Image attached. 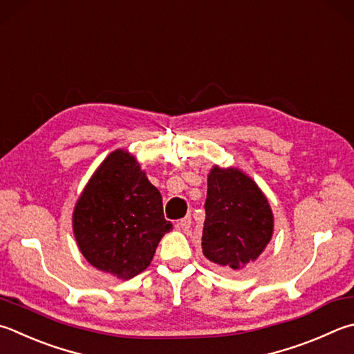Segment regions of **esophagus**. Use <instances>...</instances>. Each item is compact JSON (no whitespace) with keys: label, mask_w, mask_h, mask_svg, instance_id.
I'll return each mask as SVG.
<instances>
[{"label":"esophagus","mask_w":354,"mask_h":354,"mask_svg":"<svg viewBox=\"0 0 354 354\" xmlns=\"http://www.w3.org/2000/svg\"><path fill=\"white\" fill-rule=\"evenodd\" d=\"M190 226H192V218L190 216H184L176 223V227L181 229V230H189Z\"/></svg>","instance_id":"obj_1"}]
</instances>
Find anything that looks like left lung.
Here are the masks:
<instances>
[{
  "label": "left lung",
  "mask_w": 354,
  "mask_h": 354,
  "mask_svg": "<svg viewBox=\"0 0 354 354\" xmlns=\"http://www.w3.org/2000/svg\"><path fill=\"white\" fill-rule=\"evenodd\" d=\"M204 209L203 254L226 271H241L255 261L272 239L274 215L268 198L235 167H212Z\"/></svg>",
  "instance_id": "8db88e82"
}]
</instances>
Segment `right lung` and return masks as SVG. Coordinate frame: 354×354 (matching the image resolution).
Masks as SVG:
<instances>
[{"label":"right lung","instance_id":"1","mask_svg":"<svg viewBox=\"0 0 354 354\" xmlns=\"http://www.w3.org/2000/svg\"><path fill=\"white\" fill-rule=\"evenodd\" d=\"M162 196L127 150L110 153L79 196L73 230L89 265L128 280L145 271L170 232Z\"/></svg>","mask_w":354,"mask_h":354}]
</instances>
